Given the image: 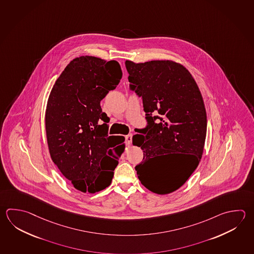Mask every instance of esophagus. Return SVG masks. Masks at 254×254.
I'll return each instance as SVG.
<instances>
[{
  "label": "esophagus",
  "instance_id": "1",
  "mask_svg": "<svg viewBox=\"0 0 254 254\" xmlns=\"http://www.w3.org/2000/svg\"><path fill=\"white\" fill-rule=\"evenodd\" d=\"M132 136L133 134H128L127 135H126V141H127V144H130L132 143Z\"/></svg>",
  "mask_w": 254,
  "mask_h": 254
}]
</instances>
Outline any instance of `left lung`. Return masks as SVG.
<instances>
[{
	"instance_id": "obj_1",
	"label": "left lung",
	"mask_w": 254,
	"mask_h": 254,
	"mask_svg": "<svg viewBox=\"0 0 254 254\" xmlns=\"http://www.w3.org/2000/svg\"><path fill=\"white\" fill-rule=\"evenodd\" d=\"M130 90L143 100L147 126L135 129L133 144L144 158L135 166L149 190L165 195L187 182L200 162L206 135V112L190 72L170 60H127ZM176 155L177 159L171 156Z\"/></svg>"
}]
</instances>
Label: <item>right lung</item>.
I'll list each match as a JSON object with an SVG mask.
<instances>
[{
  "label": "right lung",
  "instance_id": "add662e5",
  "mask_svg": "<svg viewBox=\"0 0 254 254\" xmlns=\"http://www.w3.org/2000/svg\"><path fill=\"white\" fill-rule=\"evenodd\" d=\"M122 78L120 64L95 57L74 58L50 92L45 116L48 149L63 175L81 192L109 187L124 152L109 135L101 101Z\"/></svg>",
  "mask_w": 254,
  "mask_h": 254
}]
</instances>
